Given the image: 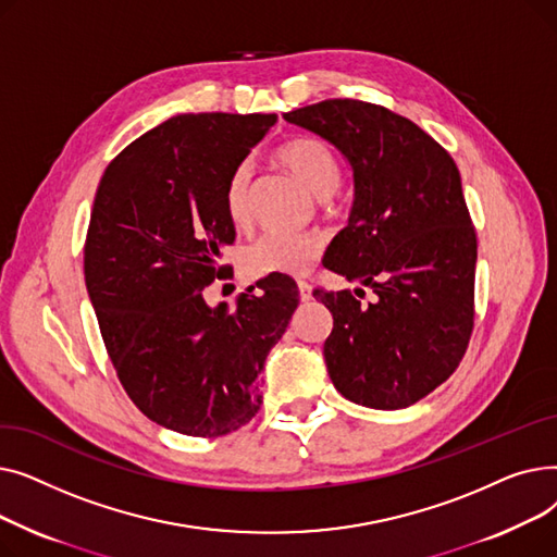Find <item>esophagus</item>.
I'll return each mask as SVG.
<instances>
[{
	"label": "esophagus",
	"mask_w": 557,
	"mask_h": 557,
	"mask_svg": "<svg viewBox=\"0 0 557 557\" xmlns=\"http://www.w3.org/2000/svg\"><path fill=\"white\" fill-rule=\"evenodd\" d=\"M298 290H300V300H302V302H309V300L313 298L311 286H309L307 282H298Z\"/></svg>",
	"instance_id": "obj_1"
}]
</instances>
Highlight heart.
<instances>
[{
	"instance_id": "b5f03b06",
	"label": "heart",
	"mask_w": 557,
	"mask_h": 557,
	"mask_svg": "<svg viewBox=\"0 0 557 557\" xmlns=\"http://www.w3.org/2000/svg\"><path fill=\"white\" fill-rule=\"evenodd\" d=\"M277 162L315 198H330L341 185V166L327 144L313 137H294L277 146ZM250 162H239L232 169L225 185V212L232 223L248 221L250 202ZM320 252L315 234L269 232L242 250V271L252 277L302 275Z\"/></svg>"
}]
</instances>
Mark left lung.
<instances>
[{"label":"left lung","mask_w":557,"mask_h":557,"mask_svg":"<svg viewBox=\"0 0 557 557\" xmlns=\"http://www.w3.org/2000/svg\"><path fill=\"white\" fill-rule=\"evenodd\" d=\"M284 120L352 169V208L323 263L376 296L313 294L334 318L323 347L332 384L379 411L411 406L454 374L474 325L476 232L458 166L418 124L374 103L330 99Z\"/></svg>","instance_id":"left-lung-1"}]
</instances>
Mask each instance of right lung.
<instances>
[{
	"label": "right lung",
	"instance_id": "add662e5",
	"mask_svg": "<svg viewBox=\"0 0 557 557\" xmlns=\"http://www.w3.org/2000/svg\"><path fill=\"white\" fill-rule=\"evenodd\" d=\"M277 114L171 116L116 156L101 178L85 242V286L116 376L156 424L196 437L237 431L261 404L257 376L298 307L288 282L259 280L210 307L234 242L232 169Z\"/></svg>",
	"mask_w": 557,
	"mask_h": 557
}]
</instances>
